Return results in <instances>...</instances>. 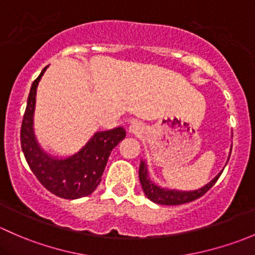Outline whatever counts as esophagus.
<instances>
[{"instance_id":"34e87169","label":"esophagus","mask_w":255,"mask_h":255,"mask_svg":"<svg viewBox=\"0 0 255 255\" xmlns=\"http://www.w3.org/2000/svg\"><path fill=\"white\" fill-rule=\"evenodd\" d=\"M143 130H144L143 125L140 122H138V121H134V122H132L129 125V127H128V132H129L130 134H134V135L142 134Z\"/></svg>"}]
</instances>
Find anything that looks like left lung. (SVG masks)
Returning <instances> with one entry per match:
<instances>
[{"mask_svg":"<svg viewBox=\"0 0 255 255\" xmlns=\"http://www.w3.org/2000/svg\"><path fill=\"white\" fill-rule=\"evenodd\" d=\"M231 150H232V145H231ZM231 155V153H230ZM228 155V159H230ZM227 159V161H228ZM223 170H221L208 184L205 186L200 187L197 190H189V191H184V190H176V189H169V187H163L160 185H156L155 182L151 181L150 176H149L148 165H146L145 160H140L139 165V180L142 189L150 201L155 202L158 205H165V206H174V205H182L186 202H191L194 200L199 199L202 195H205L216 181L218 180Z\"/></svg>","mask_w":255,"mask_h":255,"instance_id":"1","label":"left lung"}]
</instances>
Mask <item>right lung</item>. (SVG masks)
<instances>
[{"label": "right lung", "instance_id": "right-lung-1", "mask_svg": "<svg viewBox=\"0 0 255 255\" xmlns=\"http://www.w3.org/2000/svg\"><path fill=\"white\" fill-rule=\"evenodd\" d=\"M48 68L49 65L43 69L30 87L20 128L23 154L30 170L51 194L66 200L89 196L101 181L110 154L121 140L125 139L126 130L123 127L99 130L73 155L59 156L48 153L42 148L34 133L37 89Z\"/></svg>", "mask_w": 255, "mask_h": 255}]
</instances>
